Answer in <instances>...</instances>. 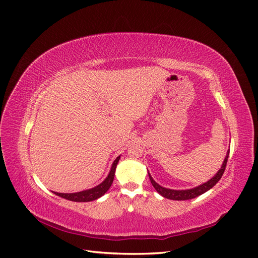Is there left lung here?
Instances as JSON below:
<instances>
[{
    "label": "left lung",
    "mask_w": 258,
    "mask_h": 258,
    "mask_svg": "<svg viewBox=\"0 0 258 258\" xmlns=\"http://www.w3.org/2000/svg\"><path fill=\"white\" fill-rule=\"evenodd\" d=\"M228 156H229V150L227 152V155H226V157L224 159V162H223L221 169L217 171V173L212 178L209 179L208 182L201 184L197 187H195V188L185 189V190H174V189H170V188H165V187H162L159 184L156 183L150 173H148V176H150L151 183L154 186V188L157 190V192L160 194L162 197H165L167 199H171V200H188V199H192V198H196V197L200 196V195H202V194H205L206 191H208L209 189L212 188V187L218 181H220L223 173H224V171H225L226 165H227Z\"/></svg>",
    "instance_id": "left-lung-1"
}]
</instances>
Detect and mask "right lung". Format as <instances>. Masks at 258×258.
I'll list each match as a JSON object with an SVG mask.
<instances>
[{
	"mask_svg": "<svg viewBox=\"0 0 258 258\" xmlns=\"http://www.w3.org/2000/svg\"><path fill=\"white\" fill-rule=\"evenodd\" d=\"M119 159H120V156H118V157L114 160L113 165L111 167V171H110V173H108L107 177L102 183L99 184L96 187H93V188L79 191V192H72V194H62V192H56V191H53V194L57 195V196H59V197H62V198L71 200V201H75V202H88V201H93V200L100 198L101 196H103V195L111 187V185L113 183V179H114L117 163H118Z\"/></svg>",
	"mask_w": 258,
	"mask_h": 258,
	"instance_id": "1",
	"label": "right lung"
}]
</instances>
